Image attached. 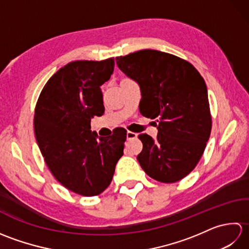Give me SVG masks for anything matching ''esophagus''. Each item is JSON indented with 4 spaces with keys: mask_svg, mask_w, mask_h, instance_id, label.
<instances>
[{
    "mask_svg": "<svg viewBox=\"0 0 249 249\" xmlns=\"http://www.w3.org/2000/svg\"><path fill=\"white\" fill-rule=\"evenodd\" d=\"M137 135L134 131H127V134H126V137H127V140H131V139H136L137 138Z\"/></svg>",
    "mask_w": 249,
    "mask_h": 249,
    "instance_id": "obj_1",
    "label": "esophagus"
}]
</instances>
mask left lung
Wrapping results in <instances>:
<instances>
[{
	"label": "left lung",
	"mask_w": 249,
	"mask_h": 249,
	"mask_svg": "<svg viewBox=\"0 0 249 249\" xmlns=\"http://www.w3.org/2000/svg\"><path fill=\"white\" fill-rule=\"evenodd\" d=\"M116 64L139 83L142 115L156 119L154 140L139 135L141 168L161 183H176L197 166L212 129L204 79L186 60L157 50L116 56Z\"/></svg>",
	"instance_id": "left-lung-1"
}]
</instances>
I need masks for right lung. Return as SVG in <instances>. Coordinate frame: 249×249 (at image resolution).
<instances>
[{
	"mask_svg": "<svg viewBox=\"0 0 249 249\" xmlns=\"http://www.w3.org/2000/svg\"><path fill=\"white\" fill-rule=\"evenodd\" d=\"M114 70V59L73 61L52 76L37 99L34 131L53 177L84 197L102 194L123 155L126 133L111 138L91 130V119L105 112L100 86Z\"/></svg>",
	"mask_w": 249,
	"mask_h": 249,
	"instance_id": "right-lung-1",
	"label": "right lung"
}]
</instances>
